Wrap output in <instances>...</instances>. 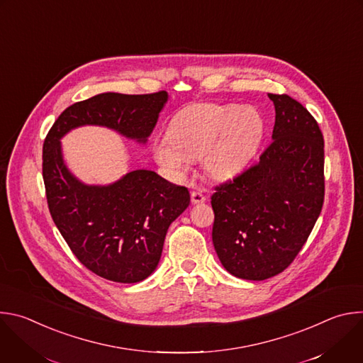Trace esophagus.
Wrapping results in <instances>:
<instances>
[{
	"label": "esophagus",
	"mask_w": 363,
	"mask_h": 363,
	"mask_svg": "<svg viewBox=\"0 0 363 363\" xmlns=\"http://www.w3.org/2000/svg\"><path fill=\"white\" fill-rule=\"evenodd\" d=\"M205 195L203 194H201V192H198V191H192L191 192V202L195 205V203H202V202H205Z\"/></svg>",
	"instance_id": "esophagus-1"
}]
</instances>
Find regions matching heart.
<instances>
[{
    "instance_id": "heart-1",
    "label": "heart",
    "mask_w": 363,
    "mask_h": 363,
    "mask_svg": "<svg viewBox=\"0 0 363 363\" xmlns=\"http://www.w3.org/2000/svg\"><path fill=\"white\" fill-rule=\"evenodd\" d=\"M264 136L263 116L254 108L196 103L172 121L169 136L153 143L157 162L177 177L186 175L194 160L217 181L240 177L252 162Z\"/></svg>"
}]
</instances>
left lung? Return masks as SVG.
Instances as JSON below:
<instances>
[{
  "instance_id": "1",
  "label": "left lung",
  "mask_w": 363,
  "mask_h": 363,
  "mask_svg": "<svg viewBox=\"0 0 363 363\" xmlns=\"http://www.w3.org/2000/svg\"><path fill=\"white\" fill-rule=\"evenodd\" d=\"M276 122L257 165L211 196L213 242L233 276L260 281L281 273L312 233L325 198L323 135L287 94H269Z\"/></svg>"
}]
</instances>
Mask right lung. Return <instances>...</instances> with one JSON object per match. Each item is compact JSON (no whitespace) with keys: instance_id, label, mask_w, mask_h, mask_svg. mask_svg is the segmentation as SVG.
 I'll return each instance as SVG.
<instances>
[{"instance_id":"right-lung-1","label":"right lung","mask_w":363,"mask_h":363,"mask_svg":"<svg viewBox=\"0 0 363 363\" xmlns=\"http://www.w3.org/2000/svg\"><path fill=\"white\" fill-rule=\"evenodd\" d=\"M168 93H100L67 108L43 146L48 210L79 262L116 283H139L158 267L169 225L188 208L189 192L155 171L136 169L115 182L80 181L66 165L62 139L82 126H101L146 145Z\"/></svg>"}]
</instances>
